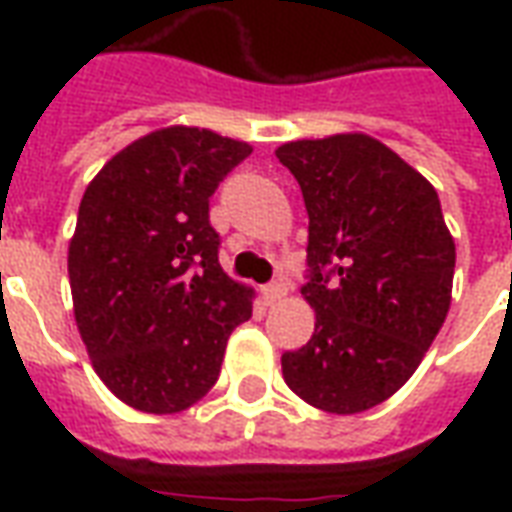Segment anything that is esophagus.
<instances>
[{"mask_svg":"<svg viewBox=\"0 0 512 512\" xmlns=\"http://www.w3.org/2000/svg\"><path fill=\"white\" fill-rule=\"evenodd\" d=\"M282 296H285V285H282V282H271V285L263 288V299H266L268 304H277Z\"/></svg>","mask_w":512,"mask_h":512,"instance_id":"1","label":"esophagus"}]
</instances>
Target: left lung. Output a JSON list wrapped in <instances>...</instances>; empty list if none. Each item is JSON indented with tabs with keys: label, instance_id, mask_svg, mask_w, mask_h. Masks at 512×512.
<instances>
[{
	"label": "left lung",
	"instance_id": "left-lung-1",
	"mask_svg": "<svg viewBox=\"0 0 512 512\" xmlns=\"http://www.w3.org/2000/svg\"><path fill=\"white\" fill-rule=\"evenodd\" d=\"M277 158L310 216L301 296L315 310L282 376L310 406L367 411L411 378L450 310L455 244L439 194L365 134L288 142Z\"/></svg>",
	"mask_w": 512,
	"mask_h": 512
}]
</instances>
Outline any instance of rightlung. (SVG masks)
Segmentation results:
<instances>
[{
  "mask_svg": "<svg viewBox=\"0 0 512 512\" xmlns=\"http://www.w3.org/2000/svg\"><path fill=\"white\" fill-rule=\"evenodd\" d=\"M252 147L172 126L120 150L87 186L68 249L87 354L123 403L147 414L194 406L216 384L252 290L219 266L211 197Z\"/></svg>",
  "mask_w": 512,
  "mask_h": 512,
  "instance_id": "1",
  "label": "right lung"
}]
</instances>
